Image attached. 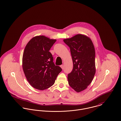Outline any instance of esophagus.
I'll return each mask as SVG.
<instances>
[{"instance_id":"obj_1","label":"esophagus","mask_w":121,"mask_h":121,"mask_svg":"<svg viewBox=\"0 0 121 121\" xmlns=\"http://www.w3.org/2000/svg\"><path fill=\"white\" fill-rule=\"evenodd\" d=\"M60 67H61V68H62V69H64V65H61L60 66Z\"/></svg>"}]
</instances>
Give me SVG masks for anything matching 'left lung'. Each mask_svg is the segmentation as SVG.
I'll list each match as a JSON object with an SVG mask.
<instances>
[{
	"label": "left lung",
	"mask_w": 121,
	"mask_h": 121,
	"mask_svg": "<svg viewBox=\"0 0 121 121\" xmlns=\"http://www.w3.org/2000/svg\"><path fill=\"white\" fill-rule=\"evenodd\" d=\"M64 41L70 48L73 69L68 75L69 85L77 93L86 89L92 82L96 72L95 51L91 39L78 34Z\"/></svg>",
	"instance_id": "left-lung-1"
}]
</instances>
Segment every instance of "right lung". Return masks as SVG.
<instances>
[{"label":"right lung","mask_w":121,"mask_h":121,"mask_svg":"<svg viewBox=\"0 0 121 121\" xmlns=\"http://www.w3.org/2000/svg\"><path fill=\"white\" fill-rule=\"evenodd\" d=\"M44 35L32 38L23 52L22 66L25 76L30 85L39 90L52 86L62 69L53 62L49 52L56 41Z\"/></svg>","instance_id":"add662e5"}]
</instances>
